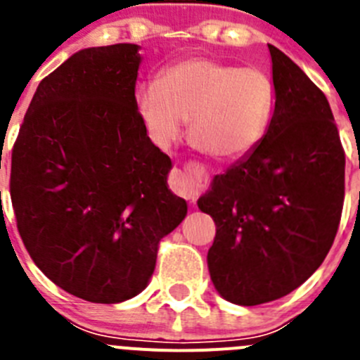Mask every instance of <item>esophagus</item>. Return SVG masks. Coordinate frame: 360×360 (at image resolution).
Masks as SVG:
<instances>
[{
    "mask_svg": "<svg viewBox=\"0 0 360 360\" xmlns=\"http://www.w3.org/2000/svg\"><path fill=\"white\" fill-rule=\"evenodd\" d=\"M171 187L176 191L178 195L184 196L189 202H196L200 193L207 182V173L200 165H186V167H174L169 176Z\"/></svg>",
    "mask_w": 360,
    "mask_h": 360,
    "instance_id": "1",
    "label": "esophagus"
}]
</instances>
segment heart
Returning a JSON list of instances; mask_svg holds the SVG:
<instances>
[{
    "label": "heart",
    "instance_id": "1",
    "mask_svg": "<svg viewBox=\"0 0 360 360\" xmlns=\"http://www.w3.org/2000/svg\"><path fill=\"white\" fill-rule=\"evenodd\" d=\"M135 108L153 144L167 148L189 119V139L218 160L249 155L265 136L274 86L265 72L195 57L136 90Z\"/></svg>",
    "mask_w": 360,
    "mask_h": 360
}]
</instances>
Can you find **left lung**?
Listing matches in <instances>:
<instances>
[{"mask_svg": "<svg viewBox=\"0 0 360 360\" xmlns=\"http://www.w3.org/2000/svg\"><path fill=\"white\" fill-rule=\"evenodd\" d=\"M269 50L276 91L269 129L198 200L216 224L212 285L241 307L290 294L319 269L345 202V149L328 101L290 57Z\"/></svg>", "mask_w": 360, "mask_h": 360, "instance_id": "1", "label": "left lung"}]
</instances>
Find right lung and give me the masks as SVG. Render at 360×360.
<instances>
[{
  "instance_id": "obj_1",
  "label": "right lung",
  "mask_w": 360,
  "mask_h": 360,
  "mask_svg": "<svg viewBox=\"0 0 360 360\" xmlns=\"http://www.w3.org/2000/svg\"><path fill=\"white\" fill-rule=\"evenodd\" d=\"M139 65V44L73 53L39 82L12 149L19 236L50 281L90 303L141 294L187 214L136 113Z\"/></svg>"
}]
</instances>
